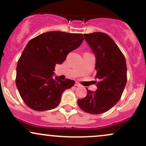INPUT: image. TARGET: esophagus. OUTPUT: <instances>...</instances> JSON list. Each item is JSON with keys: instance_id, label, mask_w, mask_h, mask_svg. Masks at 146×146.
Here are the masks:
<instances>
[{"instance_id": "1", "label": "esophagus", "mask_w": 146, "mask_h": 146, "mask_svg": "<svg viewBox=\"0 0 146 146\" xmlns=\"http://www.w3.org/2000/svg\"><path fill=\"white\" fill-rule=\"evenodd\" d=\"M75 86H80V84L78 82H75Z\"/></svg>"}]
</instances>
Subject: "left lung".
Here are the masks:
<instances>
[{"instance_id":"8db88e82","label":"left lung","mask_w":146,"mask_h":146,"mask_svg":"<svg viewBox=\"0 0 146 146\" xmlns=\"http://www.w3.org/2000/svg\"><path fill=\"white\" fill-rule=\"evenodd\" d=\"M96 58L95 92L87 89L86 98L78 100L84 111L101 114L113 108L121 98L127 82L126 62L123 53L106 33L84 34Z\"/></svg>"}]
</instances>
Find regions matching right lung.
I'll list each match as a JSON object with an SVG mask.
<instances>
[{
	"mask_svg": "<svg viewBox=\"0 0 146 146\" xmlns=\"http://www.w3.org/2000/svg\"><path fill=\"white\" fill-rule=\"evenodd\" d=\"M84 40L82 33L49 31L27 43L16 67V84L22 99L30 108L44 111L59 105L62 94L74 80L53 78L55 66Z\"/></svg>",
	"mask_w": 146,
	"mask_h": 146,
	"instance_id": "1",
	"label": "right lung"
}]
</instances>
